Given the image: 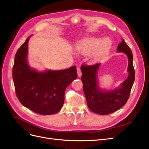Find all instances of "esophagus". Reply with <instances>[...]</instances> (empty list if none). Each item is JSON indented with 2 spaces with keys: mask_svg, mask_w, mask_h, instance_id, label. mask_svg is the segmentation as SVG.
Instances as JSON below:
<instances>
[{
  "mask_svg": "<svg viewBox=\"0 0 149 149\" xmlns=\"http://www.w3.org/2000/svg\"><path fill=\"white\" fill-rule=\"evenodd\" d=\"M77 73H78V77H81L82 75V73H81V69L79 67H78L77 68Z\"/></svg>",
  "mask_w": 149,
  "mask_h": 149,
  "instance_id": "esophagus-1",
  "label": "esophagus"
}]
</instances>
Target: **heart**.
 <instances>
[{
	"instance_id": "1",
	"label": "heart",
	"mask_w": 149,
	"mask_h": 149,
	"mask_svg": "<svg viewBox=\"0 0 149 149\" xmlns=\"http://www.w3.org/2000/svg\"><path fill=\"white\" fill-rule=\"evenodd\" d=\"M112 46V42L109 38H105L102 41L101 38L88 37L82 39L76 45L75 48L78 52L88 55L93 53L92 59L94 61L100 60L101 58L108 53Z\"/></svg>"
}]
</instances>
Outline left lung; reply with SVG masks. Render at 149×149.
<instances>
[{
  "label": "left lung",
  "mask_w": 149,
  "mask_h": 149,
  "mask_svg": "<svg viewBox=\"0 0 149 149\" xmlns=\"http://www.w3.org/2000/svg\"><path fill=\"white\" fill-rule=\"evenodd\" d=\"M118 52L124 53L128 58V76L119 86L114 89H102L97 78L101 63L81 67L83 91L89 109L94 113L107 115L112 113L124 106L127 101L130 90L135 79L133 66V55L131 49L123 39L117 49Z\"/></svg>",
  "instance_id": "left-lung-1"
}]
</instances>
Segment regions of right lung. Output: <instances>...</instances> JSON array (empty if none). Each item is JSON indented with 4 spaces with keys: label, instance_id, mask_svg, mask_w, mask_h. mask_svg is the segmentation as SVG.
<instances>
[{
    "label": "right lung",
    "instance_id": "obj_1",
    "mask_svg": "<svg viewBox=\"0 0 149 149\" xmlns=\"http://www.w3.org/2000/svg\"><path fill=\"white\" fill-rule=\"evenodd\" d=\"M31 36L18 49L12 70L17 96L28 109L42 115L59 112L63 106L66 88L77 78L76 67L61 70L38 71L28 62Z\"/></svg>",
    "mask_w": 149,
    "mask_h": 149
}]
</instances>
